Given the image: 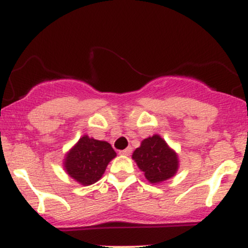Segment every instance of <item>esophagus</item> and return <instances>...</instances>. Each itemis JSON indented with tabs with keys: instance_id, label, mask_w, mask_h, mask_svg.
<instances>
[{
	"instance_id": "obj_1",
	"label": "esophagus",
	"mask_w": 248,
	"mask_h": 248,
	"mask_svg": "<svg viewBox=\"0 0 248 248\" xmlns=\"http://www.w3.org/2000/svg\"><path fill=\"white\" fill-rule=\"evenodd\" d=\"M119 154H120V155L129 156L130 154H132V148H130V147H128V148H126V149H124V150H120V152H119Z\"/></svg>"
}]
</instances>
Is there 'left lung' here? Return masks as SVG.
<instances>
[{
  "instance_id": "obj_1",
  "label": "left lung",
  "mask_w": 248,
  "mask_h": 248,
  "mask_svg": "<svg viewBox=\"0 0 248 248\" xmlns=\"http://www.w3.org/2000/svg\"><path fill=\"white\" fill-rule=\"evenodd\" d=\"M132 158L152 184L173 177L179 167L177 153L158 134L144 139L141 146L134 150Z\"/></svg>"
}]
</instances>
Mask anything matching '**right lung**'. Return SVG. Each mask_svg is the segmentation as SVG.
I'll return each mask as SVG.
<instances>
[{"label":"right lung","instance_id":"right-lung-1","mask_svg":"<svg viewBox=\"0 0 248 248\" xmlns=\"http://www.w3.org/2000/svg\"><path fill=\"white\" fill-rule=\"evenodd\" d=\"M115 156L116 153L108 142L84 135L66 153L62 164L70 177L86 186L102 177L108 163Z\"/></svg>","mask_w":248,"mask_h":248}]
</instances>
